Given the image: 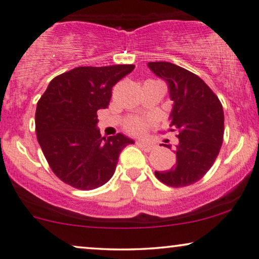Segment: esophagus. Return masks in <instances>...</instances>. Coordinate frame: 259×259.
I'll return each instance as SVG.
<instances>
[{
    "mask_svg": "<svg viewBox=\"0 0 259 259\" xmlns=\"http://www.w3.org/2000/svg\"><path fill=\"white\" fill-rule=\"evenodd\" d=\"M138 145L140 146V147H141L143 151H146V152H151L152 149L154 148V146L152 145V143H149V142H145V141H139L138 142Z\"/></svg>",
    "mask_w": 259,
    "mask_h": 259,
    "instance_id": "34e87169",
    "label": "esophagus"
}]
</instances>
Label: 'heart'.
I'll return each instance as SVG.
<instances>
[{"label": "heart", "instance_id": "1", "mask_svg": "<svg viewBox=\"0 0 259 259\" xmlns=\"http://www.w3.org/2000/svg\"><path fill=\"white\" fill-rule=\"evenodd\" d=\"M146 121H143L140 118H132L125 123V127L127 132L134 133V134H141L146 130Z\"/></svg>", "mask_w": 259, "mask_h": 259}]
</instances>
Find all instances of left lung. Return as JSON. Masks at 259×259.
Returning <instances> with one entry per match:
<instances>
[{"label": "left lung", "mask_w": 259, "mask_h": 259, "mask_svg": "<svg viewBox=\"0 0 259 259\" xmlns=\"http://www.w3.org/2000/svg\"><path fill=\"white\" fill-rule=\"evenodd\" d=\"M148 67L167 83L174 101L169 119L179 138L175 166L154 175L174 188L191 186L205 176L220 153L224 134L222 104L200 77L186 68L166 61L148 62Z\"/></svg>", "instance_id": "8db88e82"}]
</instances>
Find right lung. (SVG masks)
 Returning <instances> with one entry per match:
<instances>
[{
	"label": "right lung",
	"instance_id": "1",
	"mask_svg": "<svg viewBox=\"0 0 259 259\" xmlns=\"http://www.w3.org/2000/svg\"><path fill=\"white\" fill-rule=\"evenodd\" d=\"M135 65L82 66L59 74L37 102L36 134L53 172L73 188L90 191L108 182L118 157L134 143L123 134L101 138L98 114L112 88Z\"/></svg>",
	"mask_w": 259,
	"mask_h": 259
}]
</instances>
